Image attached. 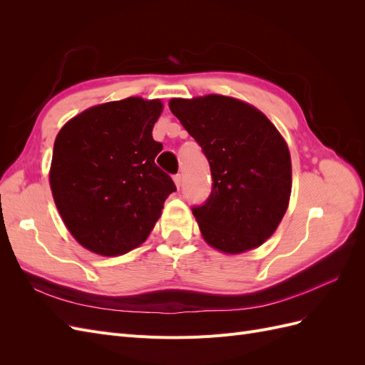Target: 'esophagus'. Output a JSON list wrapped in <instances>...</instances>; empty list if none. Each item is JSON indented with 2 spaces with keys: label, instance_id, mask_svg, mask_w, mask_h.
Returning <instances> with one entry per match:
<instances>
[{
  "label": "esophagus",
  "instance_id": "34e87169",
  "mask_svg": "<svg viewBox=\"0 0 365 365\" xmlns=\"http://www.w3.org/2000/svg\"><path fill=\"white\" fill-rule=\"evenodd\" d=\"M173 182H175V185L180 189L181 182H182V176H181V175H175V176H173Z\"/></svg>",
  "mask_w": 365,
  "mask_h": 365
}]
</instances>
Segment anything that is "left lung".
I'll list each match as a JSON object with an SVG mask.
<instances>
[{"mask_svg": "<svg viewBox=\"0 0 365 365\" xmlns=\"http://www.w3.org/2000/svg\"><path fill=\"white\" fill-rule=\"evenodd\" d=\"M170 111L210 163L212 195L193 208L207 244L240 254L267 242L288 210L291 153L271 120L235 97L170 98Z\"/></svg>", "mask_w": 365, "mask_h": 365, "instance_id": "obj_1", "label": "left lung"}]
</instances>
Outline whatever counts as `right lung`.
Listing matches in <instances>:
<instances>
[{"mask_svg":"<svg viewBox=\"0 0 365 365\" xmlns=\"http://www.w3.org/2000/svg\"><path fill=\"white\" fill-rule=\"evenodd\" d=\"M160 98L128 97L85 109L54 140L50 189L79 244L115 257L140 247L161 216L175 184L155 164L152 137Z\"/></svg>","mask_w":365,"mask_h":365,"instance_id":"obj_1","label":"right lung"}]
</instances>
